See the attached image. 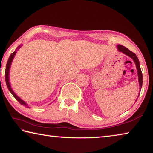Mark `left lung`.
<instances>
[{
    "label": "left lung",
    "instance_id": "1",
    "mask_svg": "<svg viewBox=\"0 0 153 153\" xmlns=\"http://www.w3.org/2000/svg\"><path fill=\"white\" fill-rule=\"evenodd\" d=\"M117 48L120 52H122L123 54H126V55L129 56V57L132 59L133 61L135 62L137 70H138V82H139L140 87L142 88V71H141L140 66L139 60H138V57H137V56L136 55V54L134 53L133 52H131V51H129L128 48H127L126 47H125V46H123L122 45H117Z\"/></svg>",
    "mask_w": 153,
    "mask_h": 153
}]
</instances>
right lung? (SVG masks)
<instances>
[{
    "instance_id": "obj_1",
    "label": "right lung",
    "mask_w": 153,
    "mask_h": 153,
    "mask_svg": "<svg viewBox=\"0 0 153 153\" xmlns=\"http://www.w3.org/2000/svg\"><path fill=\"white\" fill-rule=\"evenodd\" d=\"M19 48H21V46L19 47H18V49ZM15 54H16V52H13L11 55H10L9 58L8 59V61H7V65H6V70H5V81H6V84H7V86L8 88V89L10 92H11V94H13V96L15 98V99H16L18 102H19L21 105L25 106V107H27L28 108V107L27 106V104L25 103L24 100H22V99L19 97H18L15 94L14 92L13 91L11 86H10V84H9V69H10V66H11V64L12 63V61L13 59L14 56L15 55Z\"/></svg>"
}]
</instances>
